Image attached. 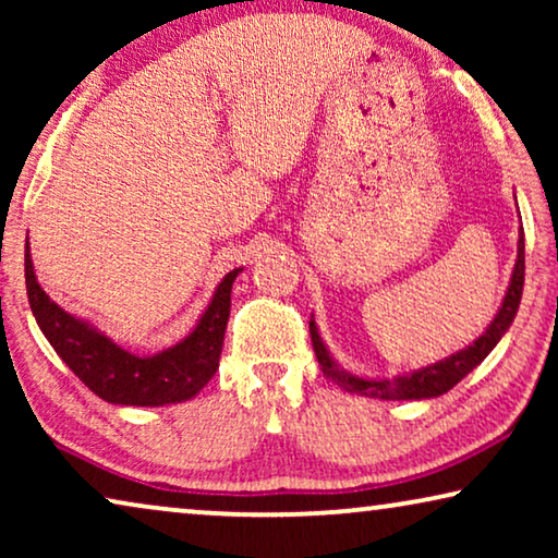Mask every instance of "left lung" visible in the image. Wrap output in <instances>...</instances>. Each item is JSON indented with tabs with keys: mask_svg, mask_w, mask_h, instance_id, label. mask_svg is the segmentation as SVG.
Instances as JSON below:
<instances>
[{
	"mask_svg": "<svg viewBox=\"0 0 558 558\" xmlns=\"http://www.w3.org/2000/svg\"><path fill=\"white\" fill-rule=\"evenodd\" d=\"M523 274H525V241H523V228H521V231H518V258H515L513 274H510L508 292L502 296V304L498 307V315L490 319V325L485 327V332L480 335L477 340H472L468 348H462L460 353L447 355L445 361L424 365V368L401 373V376H393V378H378V376L371 378V376L350 373L348 368H342V365L335 361L330 348L325 345L315 317L310 319L312 348H315V355L319 365H323L325 376L350 393L368 396V399H384V401L434 399V396H441L447 393L449 388H454L470 371H475L477 365L493 353V348L498 345L502 335L508 332V327L513 325L518 307H521V296H523Z\"/></svg>",
	"mask_w": 558,
	"mask_h": 558,
	"instance_id": "left-lung-1",
	"label": "left lung"
}]
</instances>
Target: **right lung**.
<instances>
[{"instance_id": "obj_1", "label": "right lung", "mask_w": 558, "mask_h": 558, "mask_svg": "<svg viewBox=\"0 0 558 558\" xmlns=\"http://www.w3.org/2000/svg\"><path fill=\"white\" fill-rule=\"evenodd\" d=\"M241 271L239 266L220 279L208 307L185 338L159 353L140 355L121 348L94 323L75 317L52 302L35 277L29 239L25 241V284L37 327L60 361L98 399L121 407H167V403L195 399L203 386H208L218 371L228 315H231V289Z\"/></svg>"}]
</instances>
